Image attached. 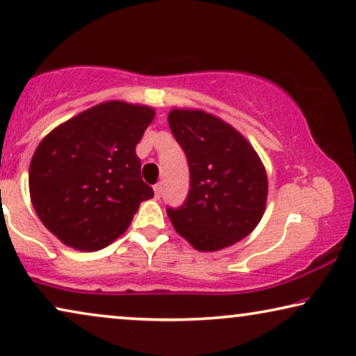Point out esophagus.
Instances as JSON below:
<instances>
[{"label":"esophagus","instance_id":"obj_1","mask_svg":"<svg viewBox=\"0 0 356 356\" xmlns=\"http://www.w3.org/2000/svg\"><path fill=\"white\" fill-rule=\"evenodd\" d=\"M154 193H155V197L160 199L162 197V183H157L154 186Z\"/></svg>","mask_w":356,"mask_h":356}]
</instances>
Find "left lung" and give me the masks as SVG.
Masks as SVG:
<instances>
[{
    "mask_svg": "<svg viewBox=\"0 0 356 356\" xmlns=\"http://www.w3.org/2000/svg\"><path fill=\"white\" fill-rule=\"evenodd\" d=\"M168 124L189 165L183 206L167 207L175 230L197 251L235 245L264 213V165L235 128L206 111L172 110Z\"/></svg>",
    "mask_w": 356,
    "mask_h": 356,
    "instance_id": "8db88e82",
    "label": "left lung"
}]
</instances>
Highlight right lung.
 Listing matches in <instances>:
<instances>
[{
	"label": "right lung",
	"mask_w": 356,
	"mask_h": 356,
	"mask_svg": "<svg viewBox=\"0 0 356 356\" xmlns=\"http://www.w3.org/2000/svg\"><path fill=\"white\" fill-rule=\"evenodd\" d=\"M154 115L145 105L105 102L38 144L29 170L31 199L43 225L65 245L81 251L108 246L139 204L154 197L136 155Z\"/></svg>",
	"instance_id": "obj_1"
}]
</instances>
